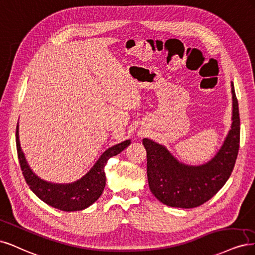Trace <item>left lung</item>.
<instances>
[{"mask_svg": "<svg viewBox=\"0 0 255 255\" xmlns=\"http://www.w3.org/2000/svg\"><path fill=\"white\" fill-rule=\"evenodd\" d=\"M232 87V125L221 148L199 166L179 162L164 146L143 138L147 152V178L150 192L162 203L191 209L210 200L231 176L240 149L241 120L234 85Z\"/></svg>", "mask_w": 255, "mask_h": 255, "instance_id": "left-lung-1", "label": "left lung"}]
</instances>
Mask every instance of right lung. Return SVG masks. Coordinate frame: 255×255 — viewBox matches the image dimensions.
Returning a JSON list of instances; mask_svg holds the SVG:
<instances>
[{"instance_id": "obj_1", "label": "right lung", "mask_w": 255, "mask_h": 255, "mask_svg": "<svg viewBox=\"0 0 255 255\" xmlns=\"http://www.w3.org/2000/svg\"><path fill=\"white\" fill-rule=\"evenodd\" d=\"M15 143H17L18 159L22 174L32 193H35L41 200L55 209L73 212L84 210L100 198L106 185L105 165L111 157L124 150L131 142L130 139H126L124 142L110 147L101 155V158L97 160L86 176L69 184L46 182L32 172L21 149L18 126L15 131Z\"/></svg>"}]
</instances>
